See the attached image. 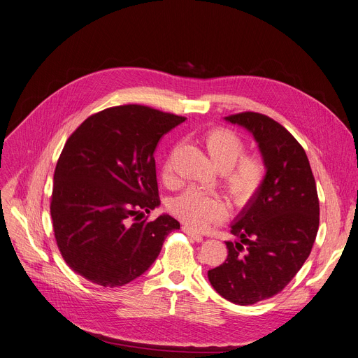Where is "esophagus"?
Instances as JSON below:
<instances>
[{"mask_svg":"<svg viewBox=\"0 0 358 358\" xmlns=\"http://www.w3.org/2000/svg\"><path fill=\"white\" fill-rule=\"evenodd\" d=\"M182 229H183V233L185 234H187L189 237H191L192 240H195V241H198V243H201L202 240H203V237L201 236V234H198V233H195V231L192 229V228H189L187 225H185V227H182Z\"/></svg>","mask_w":358,"mask_h":358,"instance_id":"1","label":"esophagus"}]
</instances>
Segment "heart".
Segmentation results:
<instances>
[{
    "instance_id": "1",
    "label": "heart",
    "mask_w": 358,
    "mask_h": 358,
    "mask_svg": "<svg viewBox=\"0 0 358 358\" xmlns=\"http://www.w3.org/2000/svg\"><path fill=\"white\" fill-rule=\"evenodd\" d=\"M203 147L213 164L222 173V186L236 203H245L260 189L266 167L257 156H243L244 143L233 131L215 129L205 134ZM171 176V164L164 167V178ZM172 211L189 227L203 229L225 215V203L218 196L187 191L172 202Z\"/></svg>"
}]
</instances>
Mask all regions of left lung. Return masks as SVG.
Masks as SVG:
<instances>
[{
    "label": "left lung",
    "instance_id": "left-lung-1",
    "mask_svg": "<svg viewBox=\"0 0 358 358\" xmlns=\"http://www.w3.org/2000/svg\"><path fill=\"white\" fill-rule=\"evenodd\" d=\"M256 140L264 180L231 222L237 240L225 241L227 260L208 271L220 295L253 305L278 295L310 255L320 227V201L302 145L283 125L259 113L224 118Z\"/></svg>",
    "mask_w": 358,
    "mask_h": 358
}]
</instances>
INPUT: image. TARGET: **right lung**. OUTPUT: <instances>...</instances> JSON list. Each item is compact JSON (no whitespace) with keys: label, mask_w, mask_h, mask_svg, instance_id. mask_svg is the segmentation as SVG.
Listing matches in <instances>:
<instances>
[{"label":"right lung","mask_w":358,"mask_h":358,"mask_svg":"<svg viewBox=\"0 0 358 358\" xmlns=\"http://www.w3.org/2000/svg\"><path fill=\"white\" fill-rule=\"evenodd\" d=\"M185 117L143 105L94 114L68 138L53 176L50 215L66 264L87 280L118 287L141 276L180 224L160 205L155 150Z\"/></svg>","instance_id":"add662e5"}]
</instances>
